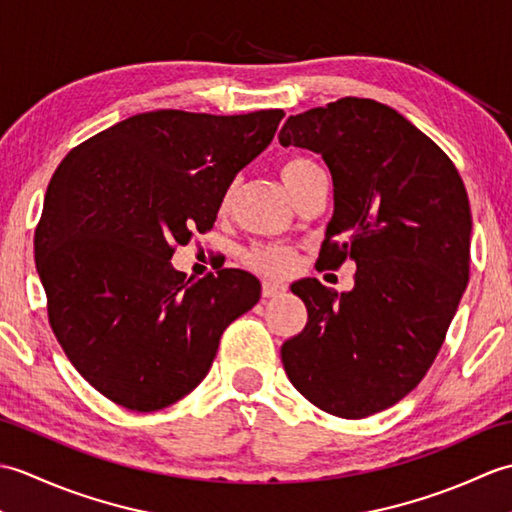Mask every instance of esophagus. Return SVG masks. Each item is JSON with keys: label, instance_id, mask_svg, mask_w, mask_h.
<instances>
[{"label": "esophagus", "instance_id": "34e87169", "mask_svg": "<svg viewBox=\"0 0 512 512\" xmlns=\"http://www.w3.org/2000/svg\"><path fill=\"white\" fill-rule=\"evenodd\" d=\"M281 292H286V286H284V284H277V281H264V286H262V295H264V299L279 297Z\"/></svg>", "mask_w": 512, "mask_h": 512}]
</instances>
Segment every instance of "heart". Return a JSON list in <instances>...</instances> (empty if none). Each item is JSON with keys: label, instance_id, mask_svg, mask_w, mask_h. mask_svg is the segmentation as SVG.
Masks as SVG:
<instances>
[{"label": "heart", "instance_id": "b5f03b06", "mask_svg": "<svg viewBox=\"0 0 512 512\" xmlns=\"http://www.w3.org/2000/svg\"><path fill=\"white\" fill-rule=\"evenodd\" d=\"M279 176L284 180L292 198L297 200L310 184L325 178V171L314 158L306 154H295L279 162ZM231 198L233 191H226L220 202V211H226L231 206ZM244 262L259 275L286 277L295 268L297 248L290 244H255L244 253Z\"/></svg>", "mask_w": 512, "mask_h": 512}]
</instances>
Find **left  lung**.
<instances>
[{"mask_svg":"<svg viewBox=\"0 0 512 512\" xmlns=\"http://www.w3.org/2000/svg\"><path fill=\"white\" fill-rule=\"evenodd\" d=\"M279 143L317 151L334 215L317 266L354 259V288L292 284L308 323L281 345L290 383L358 420L418 387L436 361L471 268V204L453 160L391 107L345 96L290 116Z\"/></svg>","mask_w":512,"mask_h":512,"instance_id":"obj_1","label":"left lung"}]
</instances>
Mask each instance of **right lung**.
Segmentation results:
<instances>
[{"mask_svg": "<svg viewBox=\"0 0 512 512\" xmlns=\"http://www.w3.org/2000/svg\"><path fill=\"white\" fill-rule=\"evenodd\" d=\"M284 116L136 114L54 171L35 231L48 321L76 372L116 405L158 411L187 396L222 332L259 301L244 270L187 281L169 259L211 231L224 193Z\"/></svg>", "mask_w": 512, "mask_h": 512, "instance_id": "add662e5", "label": "right lung"}]
</instances>
